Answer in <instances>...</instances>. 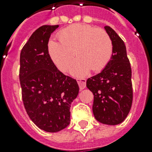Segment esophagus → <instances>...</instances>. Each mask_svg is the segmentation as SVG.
Segmentation results:
<instances>
[{"label":"esophagus","instance_id":"esophagus-1","mask_svg":"<svg viewBox=\"0 0 152 152\" xmlns=\"http://www.w3.org/2000/svg\"><path fill=\"white\" fill-rule=\"evenodd\" d=\"M77 83L79 84L80 89H84L86 87V80L84 78H78L77 79Z\"/></svg>","mask_w":152,"mask_h":152}]
</instances>
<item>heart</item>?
Here are the masks:
<instances>
[{"label":"heart","instance_id":"1","mask_svg":"<svg viewBox=\"0 0 152 152\" xmlns=\"http://www.w3.org/2000/svg\"><path fill=\"white\" fill-rule=\"evenodd\" d=\"M60 42L50 40L48 50L58 69L66 72L74 59H78L71 69L72 75L83 76L91 69L101 71L107 65L113 54V43L103 29L88 24H74L58 34Z\"/></svg>","mask_w":152,"mask_h":152}]
</instances>
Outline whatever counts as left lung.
<instances>
[{
	"label": "left lung",
	"instance_id": "left-lung-1",
	"mask_svg": "<svg viewBox=\"0 0 152 152\" xmlns=\"http://www.w3.org/2000/svg\"><path fill=\"white\" fill-rule=\"evenodd\" d=\"M105 29L112 40L113 54L101 72L88 79L87 87L94 95L95 119L115 125L125 120L132 106V69L122 39L110 27Z\"/></svg>",
	"mask_w": 152,
	"mask_h": 152
}]
</instances>
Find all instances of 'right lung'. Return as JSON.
Returning a JSON list of instances; mask_svg holds the SVG:
<instances>
[{
	"label": "right lung",
	"mask_w": 152,
	"mask_h": 152,
	"mask_svg": "<svg viewBox=\"0 0 152 152\" xmlns=\"http://www.w3.org/2000/svg\"><path fill=\"white\" fill-rule=\"evenodd\" d=\"M58 25H44L20 53L22 99L31 120L41 129L59 132L70 123V106L79 93L75 79L60 72L49 54L48 42Z\"/></svg>",
	"instance_id": "1"
}]
</instances>
